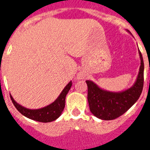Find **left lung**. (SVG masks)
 <instances>
[{"label": "left lung", "instance_id": "obj_1", "mask_svg": "<svg viewBox=\"0 0 150 150\" xmlns=\"http://www.w3.org/2000/svg\"><path fill=\"white\" fill-rule=\"evenodd\" d=\"M141 67L135 84L122 92L113 93L102 90L92 81L87 80L88 100L91 113L98 118L111 120L122 116L135 104L142 94L144 86V62L142 53Z\"/></svg>", "mask_w": 150, "mask_h": 150}]
</instances>
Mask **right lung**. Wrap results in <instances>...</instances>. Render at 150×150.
<instances>
[{
  "mask_svg": "<svg viewBox=\"0 0 150 150\" xmlns=\"http://www.w3.org/2000/svg\"><path fill=\"white\" fill-rule=\"evenodd\" d=\"M71 85L72 82L71 81L66 86V88L63 89L62 93L60 94L58 99L54 103L46 107L40 108V109H36V110L35 109L34 110L28 109V108L22 107L13 100V98L11 96H10V98H11V100L15 108L25 116H26L31 120L39 121V122H50L53 120H55L62 112L64 107H65L66 96L68 93L69 90L71 89Z\"/></svg>",
  "mask_w": 150,
  "mask_h": 150,
  "instance_id": "obj_1",
  "label": "right lung"
}]
</instances>
